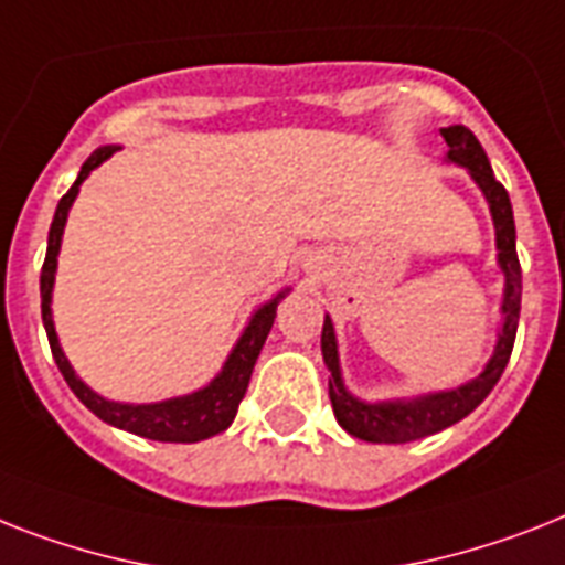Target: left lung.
<instances>
[{
	"label": "left lung",
	"instance_id": "left-lung-1",
	"mask_svg": "<svg viewBox=\"0 0 565 565\" xmlns=\"http://www.w3.org/2000/svg\"><path fill=\"white\" fill-rule=\"evenodd\" d=\"M441 136L449 148L447 162H456L461 168H467V173L473 177V182L481 188V194H484V200L490 205V217H493V228H497V260L502 273H505L502 328H499L497 348H493V356L488 360L484 371H481L479 377L470 380V383H465V386L447 388V392L417 394V397H409V401L365 403L348 392L345 383H342L337 333H333L330 316H324L322 356L330 371L328 392L330 403H333V415H337L339 426L348 435L360 438V441L406 444L458 424L461 417L470 415L493 392V386L502 377V371H505L508 360H511L522 305V269L520 258H516V228H513L511 200H508V191L502 188V182L493 177L488 153H484V148H481L473 132L461 127V124H452V127H444Z\"/></svg>",
	"mask_w": 565,
	"mask_h": 565
}]
</instances>
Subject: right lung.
Here are the masks:
<instances>
[{
    "label": "right lung",
    "instance_id": "1",
    "mask_svg": "<svg viewBox=\"0 0 565 565\" xmlns=\"http://www.w3.org/2000/svg\"><path fill=\"white\" fill-rule=\"evenodd\" d=\"M116 145H107V148L95 150L84 162L81 173H77L75 185L68 188L63 200L57 203L54 211L52 228H49V249H45V264L43 275H40V296H43V324L45 333H49V345H52L54 362H57L60 374L68 383V388L77 394V401L84 403L86 409L95 412V415L109 426H118V429H127L132 435H141V438H150V441H171V444H194L205 441L211 435L223 433L232 426L237 415V406H241L243 394L249 388V377L255 362H258L260 348L267 342L269 328L275 322V310H278V301L290 290H281L275 298H269L267 305H260L255 313H252L249 324L237 339V345L232 348L226 365L220 371L217 377L211 380L209 386L196 388L191 394H182V397H171V401L159 403H116L100 397V394L92 392L84 380L77 377L75 369L68 365L66 354L57 342V330H54L52 319V290H54V273H57V255H60V241H63V228H66L68 209L75 203L77 191L84 185V179L89 177L100 162H107L109 156L116 153Z\"/></svg>",
    "mask_w": 565,
    "mask_h": 565
}]
</instances>
